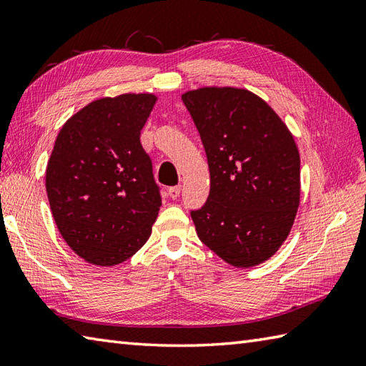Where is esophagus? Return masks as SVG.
Segmentation results:
<instances>
[{"instance_id":"34e87169","label":"esophagus","mask_w":366,"mask_h":366,"mask_svg":"<svg viewBox=\"0 0 366 366\" xmlns=\"http://www.w3.org/2000/svg\"><path fill=\"white\" fill-rule=\"evenodd\" d=\"M179 193H181V187H169L168 189V197L171 199H176L179 197Z\"/></svg>"}]
</instances>
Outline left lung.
Wrapping results in <instances>:
<instances>
[{
  "instance_id": "obj_1",
  "label": "left lung",
  "mask_w": 366,
  "mask_h": 366,
  "mask_svg": "<svg viewBox=\"0 0 366 366\" xmlns=\"http://www.w3.org/2000/svg\"><path fill=\"white\" fill-rule=\"evenodd\" d=\"M209 163L211 192L192 212L201 242L234 267L272 258L300 203V155L291 130L254 92L203 86L182 94Z\"/></svg>"
}]
</instances>
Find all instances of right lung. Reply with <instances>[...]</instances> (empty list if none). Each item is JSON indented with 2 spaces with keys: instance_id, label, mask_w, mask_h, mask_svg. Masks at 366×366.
I'll list each match as a JSON object with an SVG mask.
<instances>
[{
  "instance_id": "add662e5",
  "label": "right lung",
  "mask_w": 366,
  "mask_h": 366,
  "mask_svg": "<svg viewBox=\"0 0 366 366\" xmlns=\"http://www.w3.org/2000/svg\"><path fill=\"white\" fill-rule=\"evenodd\" d=\"M152 92L100 97L69 118L46 163L45 189L59 234L89 264L134 256L152 232L162 199L139 134Z\"/></svg>"
}]
</instances>
